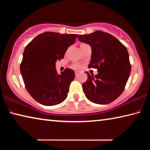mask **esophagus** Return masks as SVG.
Wrapping results in <instances>:
<instances>
[{
    "label": "esophagus",
    "instance_id": "34e87169",
    "mask_svg": "<svg viewBox=\"0 0 150 150\" xmlns=\"http://www.w3.org/2000/svg\"><path fill=\"white\" fill-rule=\"evenodd\" d=\"M75 76H77L79 75V71H75Z\"/></svg>",
    "mask_w": 150,
    "mask_h": 150
}]
</instances>
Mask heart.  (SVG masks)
Masks as SVG:
<instances>
[{
	"label": "heart",
	"mask_w": 150,
	"mask_h": 150,
	"mask_svg": "<svg viewBox=\"0 0 150 150\" xmlns=\"http://www.w3.org/2000/svg\"><path fill=\"white\" fill-rule=\"evenodd\" d=\"M73 68H75V69H79L81 67V65L79 64H77V63H75L74 65H73Z\"/></svg>",
	"instance_id": "heart-1"
}]
</instances>
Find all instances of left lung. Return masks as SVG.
<instances>
[{
	"label": "left lung",
	"mask_w": 150,
	"mask_h": 150,
	"mask_svg": "<svg viewBox=\"0 0 150 150\" xmlns=\"http://www.w3.org/2000/svg\"><path fill=\"white\" fill-rule=\"evenodd\" d=\"M77 38L91 47L88 67L98 70L95 75L85 72L88 79L82 87L86 97L98 105L112 103L123 92L130 74L128 50L115 36L102 31L79 34Z\"/></svg>",
	"instance_id": "obj_1"
}]
</instances>
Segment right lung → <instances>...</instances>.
Wrapping results in <instances>:
<instances>
[{
  "label": "right lung",
  "mask_w": 150,
  "mask_h": 150,
  "mask_svg": "<svg viewBox=\"0 0 150 150\" xmlns=\"http://www.w3.org/2000/svg\"><path fill=\"white\" fill-rule=\"evenodd\" d=\"M77 34L46 32L34 38L25 47L20 73L32 97L45 106H53L65 100L74 71L66 69L58 74L55 62L64 57Z\"/></svg>",
  "instance_id": "add662e5"
}]
</instances>
